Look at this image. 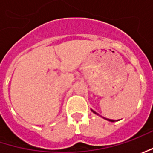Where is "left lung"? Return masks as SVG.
I'll return each mask as SVG.
<instances>
[{
  "label": "left lung",
  "mask_w": 153,
  "mask_h": 153,
  "mask_svg": "<svg viewBox=\"0 0 153 153\" xmlns=\"http://www.w3.org/2000/svg\"><path fill=\"white\" fill-rule=\"evenodd\" d=\"M94 112L95 114H97V113H96L95 111H94ZM105 119H106V120H108V121H111V122H115L114 120H111V119H108V118H105Z\"/></svg>",
  "instance_id": "1"
}]
</instances>
